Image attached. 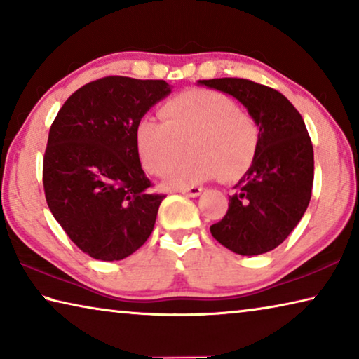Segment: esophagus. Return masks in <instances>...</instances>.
<instances>
[{"mask_svg":"<svg viewBox=\"0 0 359 359\" xmlns=\"http://www.w3.org/2000/svg\"><path fill=\"white\" fill-rule=\"evenodd\" d=\"M184 194H187V196L190 198H198L199 194L203 193V188L201 187H188V188H184V190H180Z\"/></svg>","mask_w":359,"mask_h":359,"instance_id":"1","label":"esophagus"}]
</instances>
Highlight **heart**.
Here are the masks:
<instances>
[{"mask_svg":"<svg viewBox=\"0 0 359 359\" xmlns=\"http://www.w3.org/2000/svg\"><path fill=\"white\" fill-rule=\"evenodd\" d=\"M160 114L165 121L144 117L136 126V144L149 172L165 175L185 155H191L169 175L168 185L185 188L222 174L234 180L255 160L259 126L229 96L210 90H187L168 100Z\"/></svg>","mask_w":359,"mask_h":359,"instance_id":"obj_1","label":"heart"}]
</instances>
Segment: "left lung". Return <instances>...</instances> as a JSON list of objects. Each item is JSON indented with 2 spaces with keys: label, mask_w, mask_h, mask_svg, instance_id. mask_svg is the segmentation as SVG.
I'll return each mask as SVG.
<instances>
[{
  "label": "left lung",
  "mask_w": 359,
  "mask_h": 359,
  "mask_svg": "<svg viewBox=\"0 0 359 359\" xmlns=\"http://www.w3.org/2000/svg\"><path fill=\"white\" fill-rule=\"evenodd\" d=\"M238 100L259 126L255 160L210 233L231 252L274 250L306 212L313 185V147L301 114L277 90L238 77L198 81Z\"/></svg>",
  "instance_id": "1"
}]
</instances>
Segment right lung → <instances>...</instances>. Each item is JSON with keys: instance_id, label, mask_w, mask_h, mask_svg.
<instances>
[{"instance_id": "add662e5", "label": "right lung", "mask_w": 359, "mask_h": 359, "mask_svg": "<svg viewBox=\"0 0 359 359\" xmlns=\"http://www.w3.org/2000/svg\"><path fill=\"white\" fill-rule=\"evenodd\" d=\"M171 88L165 81L102 77L72 93L53 120L42 163L46 201L95 259L130 257L154 231L165 194L150 191L136 126Z\"/></svg>"}]
</instances>
